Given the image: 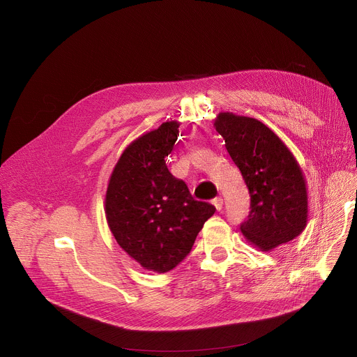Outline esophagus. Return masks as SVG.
Here are the masks:
<instances>
[{"instance_id": "obj_1", "label": "esophagus", "mask_w": 357, "mask_h": 357, "mask_svg": "<svg viewBox=\"0 0 357 357\" xmlns=\"http://www.w3.org/2000/svg\"><path fill=\"white\" fill-rule=\"evenodd\" d=\"M213 205H214L217 211H221V210H222V198H221V197L214 198V199H213Z\"/></svg>"}]
</instances>
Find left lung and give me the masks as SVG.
Returning a JSON list of instances; mask_svg holds the SVG:
<instances>
[{
  "label": "left lung",
  "instance_id": "obj_1",
  "mask_svg": "<svg viewBox=\"0 0 357 357\" xmlns=\"http://www.w3.org/2000/svg\"><path fill=\"white\" fill-rule=\"evenodd\" d=\"M218 135L250 194V214L240 226L245 238L271 252L301 234L308 221V188L301 166L287 144L261 121L220 112Z\"/></svg>",
  "mask_w": 357,
  "mask_h": 357
}]
</instances>
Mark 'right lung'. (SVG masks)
Instances as JSON below:
<instances>
[{
  "instance_id": "1",
  "label": "right lung",
  "mask_w": 357,
  "mask_h": 357,
  "mask_svg": "<svg viewBox=\"0 0 357 357\" xmlns=\"http://www.w3.org/2000/svg\"><path fill=\"white\" fill-rule=\"evenodd\" d=\"M179 121H165L131 142L119 158L105 192V218L119 246L147 271H172L192 249L215 208L195 201L167 171Z\"/></svg>"
}]
</instances>
